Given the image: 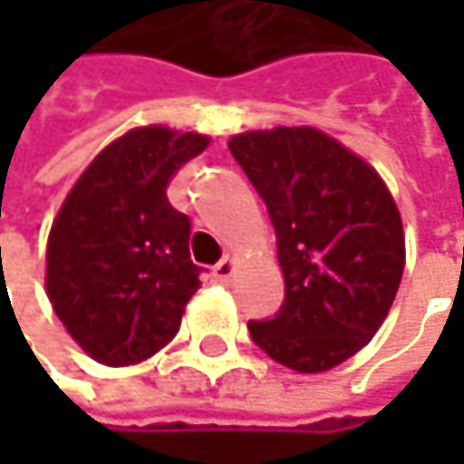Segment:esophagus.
I'll return each mask as SVG.
<instances>
[{"label": "esophagus", "mask_w": 464, "mask_h": 464, "mask_svg": "<svg viewBox=\"0 0 464 464\" xmlns=\"http://www.w3.org/2000/svg\"><path fill=\"white\" fill-rule=\"evenodd\" d=\"M212 271H215V276H218L220 282H228V279L233 276V271H236L231 255H226V257H223V260H220V263H218V266H215Z\"/></svg>", "instance_id": "obj_1"}]
</instances>
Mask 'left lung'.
<instances>
[{
  "mask_svg": "<svg viewBox=\"0 0 464 464\" xmlns=\"http://www.w3.org/2000/svg\"><path fill=\"white\" fill-rule=\"evenodd\" d=\"M276 233L285 301L249 320L276 362L320 373L360 352L384 323L406 263L401 212L382 177L317 129L228 141Z\"/></svg>",
  "mask_w": 464,
  "mask_h": 464,
  "instance_id": "8db88e82",
  "label": "left lung"
}]
</instances>
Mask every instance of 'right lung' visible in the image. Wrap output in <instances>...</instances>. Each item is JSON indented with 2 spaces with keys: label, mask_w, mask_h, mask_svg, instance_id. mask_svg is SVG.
Here are the masks:
<instances>
[{
  "label": "right lung",
  "mask_w": 464,
  "mask_h": 464,
  "mask_svg": "<svg viewBox=\"0 0 464 464\" xmlns=\"http://www.w3.org/2000/svg\"><path fill=\"white\" fill-rule=\"evenodd\" d=\"M207 141L160 126L123 134L93 158L50 228L47 298L104 365H134L163 349L201 285L190 218L169 204L166 185Z\"/></svg>",
  "instance_id": "right-lung-1"
}]
</instances>
